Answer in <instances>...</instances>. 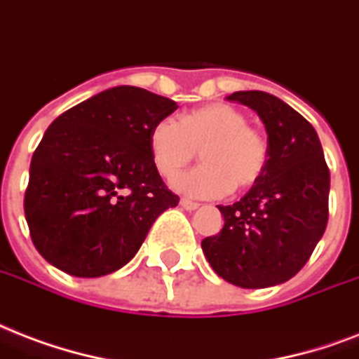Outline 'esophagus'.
<instances>
[{"instance_id":"1","label":"esophagus","mask_w":359,"mask_h":359,"mask_svg":"<svg viewBox=\"0 0 359 359\" xmlns=\"http://www.w3.org/2000/svg\"><path fill=\"white\" fill-rule=\"evenodd\" d=\"M180 205H182V208H185V210L193 211V210H196L200 204L198 202H193V200H189V198H182L180 200Z\"/></svg>"}]
</instances>
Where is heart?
Masks as SVG:
<instances>
[{
	"mask_svg": "<svg viewBox=\"0 0 359 359\" xmlns=\"http://www.w3.org/2000/svg\"><path fill=\"white\" fill-rule=\"evenodd\" d=\"M198 168L176 180L180 191L193 196H223L255 187L268 168V142L240 108L224 102L183 114L180 123L165 118L149 133V155L161 176L174 180L198 155Z\"/></svg>",
	"mask_w": 359,
	"mask_h": 359,
	"instance_id": "obj_1",
	"label": "heart"
}]
</instances>
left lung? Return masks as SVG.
Segmentation results:
<instances>
[{
  "label": "left lung",
  "instance_id": "1",
  "mask_svg": "<svg viewBox=\"0 0 359 359\" xmlns=\"http://www.w3.org/2000/svg\"><path fill=\"white\" fill-rule=\"evenodd\" d=\"M229 101L258 114L268 133L262 180L232 205H217L223 230L202 240L213 271L241 288L292 279L315 251L327 224L330 168L307 119L266 91H236Z\"/></svg>",
  "mask_w": 359,
  "mask_h": 359
}]
</instances>
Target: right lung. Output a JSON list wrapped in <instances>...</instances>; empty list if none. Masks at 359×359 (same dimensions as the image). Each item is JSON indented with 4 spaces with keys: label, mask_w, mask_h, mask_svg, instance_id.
<instances>
[{
    "label": "right lung",
    "mask_w": 359,
    "mask_h": 359,
    "mask_svg": "<svg viewBox=\"0 0 359 359\" xmlns=\"http://www.w3.org/2000/svg\"><path fill=\"white\" fill-rule=\"evenodd\" d=\"M177 104L118 86L69 108L35 149L24 211L33 245L74 277L123 268L161 213L177 205L149 155V133Z\"/></svg>",
    "instance_id": "1"
}]
</instances>
